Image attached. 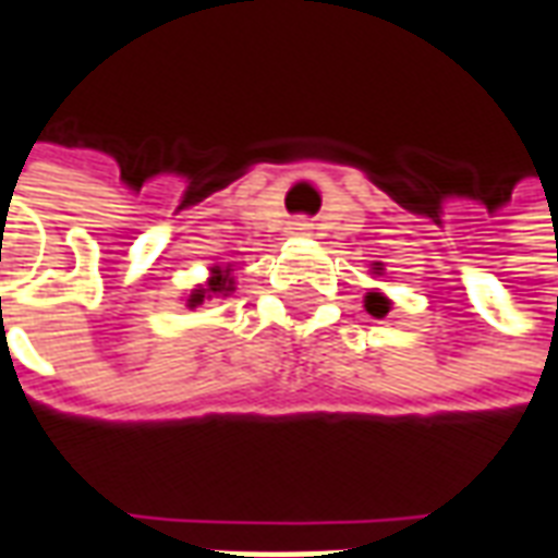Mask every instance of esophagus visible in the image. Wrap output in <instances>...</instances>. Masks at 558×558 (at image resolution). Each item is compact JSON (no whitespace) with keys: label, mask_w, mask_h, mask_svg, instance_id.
Masks as SVG:
<instances>
[{"label":"esophagus","mask_w":558,"mask_h":558,"mask_svg":"<svg viewBox=\"0 0 558 558\" xmlns=\"http://www.w3.org/2000/svg\"><path fill=\"white\" fill-rule=\"evenodd\" d=\"M294 233H298V236H310V233H313V225H310V221H306V218H298V221H294Z\"/></svg>","instance_id":"esophagus-1"}]
</instances>
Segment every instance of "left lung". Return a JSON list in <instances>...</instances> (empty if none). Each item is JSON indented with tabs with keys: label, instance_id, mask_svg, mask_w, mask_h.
I'll return each instance as SVG.
<instances>
[{
	"label": "left lung",
	"instance_id": "1",
	"mask_svg": "<svg viewBox=\"0 0 558 558\" xmlns=\"http://www.w3.org/2000/svg\"><path fill=\"white\" fill-rule=\"evenodd\" d=\"M374 272H383V264H376ZM364 310H367L371 316L383 318L391 310V301L383 294V291H379V288H374V291H367V294H364Z\"/></svg>",
	"mask_w": 558,
	"mask_h": 558
}]
</instances>
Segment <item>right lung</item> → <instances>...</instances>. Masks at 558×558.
I'll return each mask as SVG.
<instances>
[{"label":"right lung","instance_id":"obj_1","mask_svg":"<svg viewBox=\"0 0 558 558\" xmlns=\"http://www.w3.org/2000/svg\"><path fill=\"white\" fill-rule=\"evenodd\" d=\"M236 291V279H233V267H221V264H215L209 267V279L203 282V286L191 288V294L184 298V306L187 310H197L199 303L213 301V298H230Z\"/></svg>","mask_w":558,"mask_h":558}]
</instances>
